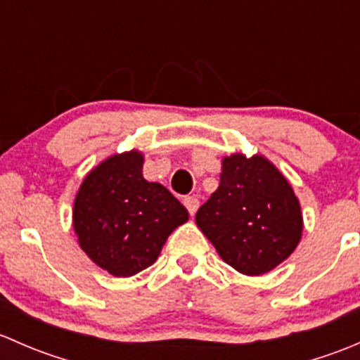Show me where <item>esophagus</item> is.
<instances>
[{
	"label": "esophagus",
	"mask_w": 360,
	"mask_h": 360,
	"mask_svg": "<svg viewBox=\"0 0 360 360\" xmlns=\"http://www.w3.org/2000/svg\"><path fill=\"white\" fill-rule=\"evenodd\" d=\"M184 205H186L188 212L193 216V214L198 210V207H200V202H198L197 197H186V198H184Z\"/></svg>",
	"instance_id": "esophagus-1"
}]
</instances>
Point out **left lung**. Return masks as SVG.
<instances>
[{
    "mask_svg": "<svg viewBox=\"0 0 360 360\" xmlns=\"http://www.w3.org/2000/svg\"><path fill=\"white\" fill-rule=\"evenodd\" d=\"M224 263L244 275H263L288 259L303 231L291 184L264 157L223 158L217 190L195 216Z\"/></svg>",
    "mask_w": 360,
    "mask_h": 360,
    "instance_id": "obj_1",
    "label": "left lung"
}]
</instances>
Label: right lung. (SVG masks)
Masks as SVG:
<instances>
[{"mask_svg":"<svg viewBox=\"0 0 360 360\" xmlns=\"http://www.w3.org/2000/svg\"><path fill=\"white\" fill-rule=\"evenodd\" d=\"M144 157L132 150L90 170L72 209L86 256L115 277H132L157 261L169 235L188 221L184 205L143 177Z\"/></svg>","mask_w":360,"mask_h":360,"instance_id":"right-lung-1","label":"right lung"}]
</instances>
